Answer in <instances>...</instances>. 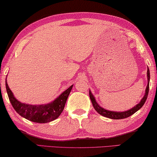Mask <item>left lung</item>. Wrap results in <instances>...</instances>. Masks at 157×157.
I'll return each mask as SVG.
<instances>
[{
    "mask_svg": "<svg viewBox=\"0 0 157 157\" xmlns=\"http://www.w3.org/2000/svg\"><path fill=\"white\" fill-rule=\"evenodd\" d=\"M147 79H148V84H147V86L145 94H144V97L142 99L141 101H140L138 104H137L135 107H133L132 109H130L128 110V111H125V112H115V111H107V110L104 109L103 108H101V106L98 105V104L94 99V97L93 94L91 93V92H90V97L91 101H92L94 108V109L100 114V115H101L104 117H106V118H111V119H123L132 116V114H134L135 112H137L139 109H140L142 106H143V105L144 104V103H145L146 100L147 99V96H148L149 89V79H150V73H149V68H147Z\"/></svg>",
    "mask_w": 157,
    "mask_h": 157,
    "instance_id": "left-lung-1",
    "label": "left lung"
}]
</instances>
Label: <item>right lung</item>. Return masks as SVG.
I'll use <instances>...</instances> for the list:
<instances>
[{
  "instance_id": "add662e5",
  "label": "right lung",
  "mask_w": 157,
  "mask_h": 157,
  "mask_svg": "<svg viewBox=\"0 0 157 157\" xmlns=\"http://www.w3.org/2000/svg\"><path fill=\"white\" fill-rule=\"evenodd\" d=\"M6 90L12 106L17 113L30 121L39 123H46L56 120L63 111L67 97L71 92V85L63 92L55 101L46 105H29L22 104L14 97L6 80Z\"/></svg>"
}]
</instances>
